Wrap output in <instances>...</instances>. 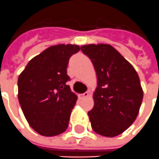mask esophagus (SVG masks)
<instances>
[{"mask_svg":"<svg viewBox=\"0 0 159 159\" xmlns=\"http://www.w3.org/2000/svg\"><path fill=\"white\" fill-rule=\"evenodd\" d=\"M79 96H80V98H87V97H88V96H89V93H87V92H86V93H85L80 94V95H79Z\"/></svg>","mask_w":159,"mask_h":159,"instance_id":"34e87169","label":"esophagus"}]
</instances>
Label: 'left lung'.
<instances>
[{
	"instance_id": "obj_1",
	"label": "left lung",
	"mask_w": 159,
	"mask_h": 159,
	"mask_svg": "<svg viewBox=\"0 0 159 159\" xmlns=\"http://www.w3.org/2000/svg\"><path fill=\"white\" fill-rule=\"evenodd\" d=\"M97 75L91 125L101 136H118L129 128L139 112L144 92L132 64L109 44L81 46Z\"/></svg>"
}]
</instances>
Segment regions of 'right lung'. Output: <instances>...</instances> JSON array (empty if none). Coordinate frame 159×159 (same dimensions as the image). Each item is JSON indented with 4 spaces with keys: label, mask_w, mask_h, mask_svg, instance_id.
I'll return each instance as SVG.
<instances>
[{
    "label": "right lung",
    "mask_w": 159,
    "mask_h": 159,
    "mask_svg": "<svg viewBox=\"0 0 159 159\" xmlns=\"http://www.w3.org/2000/svg\"><path fill=\"white\" fill-rule=\"evenodd\" d=\"M78 45L51 46L34 57L18 78V99L27 123L45 137L61 134L68 127L77 101L66 82L69 58Z\"/></svg>",
    "instance_id": "add662e5"
}]
</instances>
